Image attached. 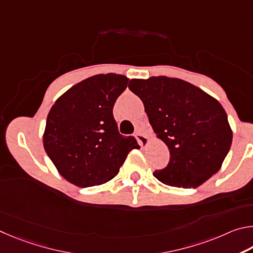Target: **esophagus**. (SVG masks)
I'll use <instances>...</instances> for the list:
<instances>
[{"mask_svg": "<svg viewBox=\"0 0 253 253\" xmlns=\"http://www.w3.org/2000/svg\"><path fill=\"white\" fill-rule=\"evenodd\" d=\"M135 139L138 140V142L141 145V148H145L149 144V142H150V140H149L148 136L142 134V133H136L135 134Z\"/></svg>", "mask_w": 253, "mask_h": 253, "instance_id": "1", "label": "esophagus"}]
</instances>
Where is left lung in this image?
I'll return each instance as SVG.
<instances>
[{
	"instance_id": "1",
	"label": "left lung",
	"mask_w": 253,
	"mask_h": 253,
	"mask_svg": "<svg viewBox=\"0 0 253 253\" xmlns=\"http://www.w3.org/2000/svg\"><path fill=\"white\" fill-rule=\"evenodd\" d=\"M129 88L143 102L157 138L166 143L170 161L153 175L170 187L197 188L222 167L232 130L220 102L181 79H132Z\"/></svg>"
}]
</instances>
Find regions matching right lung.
<instances>
[{"instance_id":"right-lung-1","label":"right lung","mask_w":253,"mask_h":253,"mask_svg":"<svg viewBox=\"0 0 253 253\" xmlns=\"http://www.w3.org/2000/svg\"><path fill=\"white\" fill-rule=\"evenodd\" d=\"M126 75L96 74L63 93L47 114L43 147L63 178L80 188L106 183L127 154L139 149L120 134L113 106L127 86Z\"/></svg>"}]
</instances>
